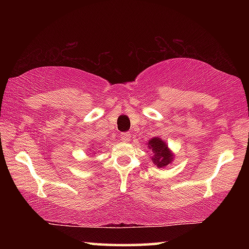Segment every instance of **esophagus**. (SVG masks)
Returning a JSON list of instances; mask_svg holds the SVG:
<instances>
[{"label":"esophagus","mask_w":249,"mask_h":249,"mask_svg":"<svg viewBox=\"0 0 249 249\" xmlns=\"http://www.w3.org/2000/svg\"><path fill=\"white\" fill-rule=\"evenodd\" d=\"M120 138H121L122 142H128L129 138H130V134H128V133H122L120 135Z\"/></svg>","instance_id":"1"}]
</instances>
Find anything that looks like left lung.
I'll return each instance as SVG.
<instances>
[{
    "mask_svg": "<svg viewBox=\"0 0 249 249\" xmlns=\"http://www.w3.org/2000/svg\"><path fill=\"white\" fill-rule=\"evenodd\" d=\"M148 146L154 153V157H151V159H153L154 163L157 167L161 168L169 165L171 160L174 159L169 149H168L167 145L161 140H159L158 137H155L153 140H150L148 142Z\"/></svg>",
    "mask_w": 249,
    "mask_h": 249,
    "instance_id": "1",
    "label": "left lung"
}]
</instances>
